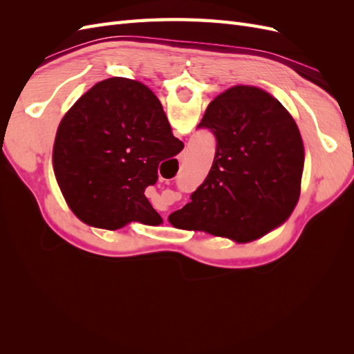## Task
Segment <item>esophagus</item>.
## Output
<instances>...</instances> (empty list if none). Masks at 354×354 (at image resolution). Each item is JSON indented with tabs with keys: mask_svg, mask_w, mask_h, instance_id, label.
I'll use <instances>...</instances> for the list:
<instances>
[{
	"mask_svg": "<svg viewBox=\"0 0 354 354\" xmlns=\"http://www.w3.org/2000/svg\"><path fill=\"white\" fill-rule=\"evenodd\" d=\"M178 159H180V162H185V160H186V153H185V152H183V153H181Z\"/></svg>",
	"mask_w": 354,
	"mask_h": 354,
	"instance_id": "esophagus-1",
	"label": "esophagus"
}]
</instances>
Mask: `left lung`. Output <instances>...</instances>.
<instances>
[{
  "label": "left lung",
  "mask_w": 354,
  "mask_h": 354,
  "mask_svg": "<svg viewBox=\"0 0 354 354\" xmlns=\"http://www.w3.org/2000/svg\"><path fill=\"white\" fill-rule=\"evenodd\" d=\"M198 128L216 137V155L190 202L168 217L174 227L251 242L291 216L301 190L304 146L279 100L236 85L208 104Z\"/></svg>",
  "instance_id": "left-lung-1"
}]
</instances>
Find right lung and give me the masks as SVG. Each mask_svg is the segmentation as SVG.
I'll return each instance as SVG.
<instances>
[{"mask_svg": "<svg viewBox=\"0 0 354 354\" xmlns=\"http://www.w3.org/2000/svg\"><path fill=\"white\" fill-rule=\"evenodd\" d=\"M183 147L156 95L142 82L115 77L95 84L63 116L53 167L84 223L108 230L131 221L156 226L162 218L145 190L158 181L159 164Z\"/></svg>", "mask_w": 354, "mask_h": 354, "instance_id": "1", "label": "right lung"}]
</instances>
